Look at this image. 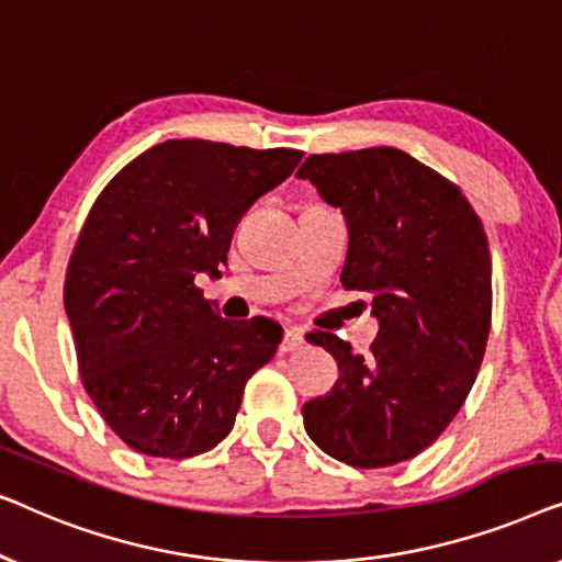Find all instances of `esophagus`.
<instances>
[{"label":"esophagus","instance_id":"1","mask_svg":"<svg viewBox=\"0 0 562 562\" xmlns=\"http://www.w3.org/2000/svg\"><path fill=\"white\" fill-rule=\"evenodd\" d=\"M304 333L299 327H289L286 335H283V340L279 345L281 352H294V350H302L304 348Z\"/></svg>","mask_w":562,"mask_h":562}]
</instances>
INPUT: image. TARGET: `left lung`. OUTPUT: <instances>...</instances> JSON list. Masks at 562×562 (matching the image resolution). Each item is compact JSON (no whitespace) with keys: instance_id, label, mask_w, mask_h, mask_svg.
<instances>
[{"instance_id":"8db88e82","label":"left lung","mask_w":562,"mask_h":562,"mask_svg":"<svg viewBox=\"0 0 562 562\" xmlns=\"http://www.w3.org/2000/svg\"><path fill=\"white\" fill-rule=\"evenodd\" d=\"M348 222L342 286L373 299L379 337L356 356L310 333L337 360L329 394L304 404L312 442L340 463L383 468L429 448L463 406L491 329V256L456 183L396 148L310 156L296 171Z\"/></svg>"}]
</instances>
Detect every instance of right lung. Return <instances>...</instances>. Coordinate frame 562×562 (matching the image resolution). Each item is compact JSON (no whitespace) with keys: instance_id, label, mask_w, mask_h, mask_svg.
<instances>
[{"instance_id":"obj_1","label":"right lung","mask_w":562,"mask_h":562,"mask_svg":"<svg viewBox=\"0 0 562 562\" xmlns=\"http://www.w3.org/2000/svg\"><path fill=\"white\" fill-rule=\"evenodd\" d=\"M302 160L289 148L166 140L91 206L66 273L81 381L106 425L153 458L229 435L245 383L279 348V322L222 319L196 279H220L243 214Z\"/></svg>"}]
</instances>
